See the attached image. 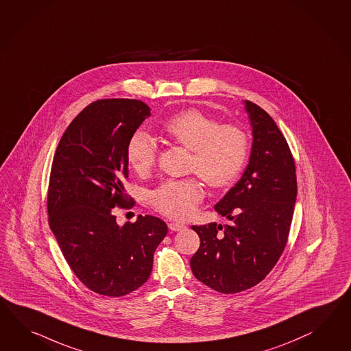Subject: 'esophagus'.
<instances>
[{"label": "esophagus", "mask_w": 351, "mask_h": 351, "mask_svg": "<svg viewBox=\"0 0 351 351\" xmlns=\"http://www.w3.org/2000/svg\"><path fill=\"white\" fill-rule=\"evenodd\" d=\"M169 228L173 232L182 231L185 228V226L181 223L172 222L169 224Z\"/></svg>", "instance_id": "obj_1"}]
</instances>
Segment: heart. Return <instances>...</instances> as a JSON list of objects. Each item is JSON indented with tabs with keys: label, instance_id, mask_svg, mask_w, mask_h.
<instances>
[{
	"label": "heart",
	"instance_id": "b5f03b06",
	"mask_svg": "<svg viewBox=\"0 0 351 351\" xmlns=\"http://www.w3.org/2000/svg\"><path fill=\"white\" fill-rule=\"evenodd\" d=\"M162 133L172 142L191 151L190 169L215 189L227 188L243 170L248 156L247 133L237 124L224 123L195 108L172 115ZM125 158L139 175L151 171L157 161V145L147 132L138 130L129 138ZM204 197L197 178L167 180L154 189L151 204L173 219H186Z\"/></svg>",
	"mask_w": 351,
	"mask_h": 351
}]
</instances>
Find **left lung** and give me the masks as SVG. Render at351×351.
Segmentation results:
<instances>
[{"mask_svg": "<svg viewBox=\"0 0 351 351\" xmlns=\"http://www.w3.org/2000/svg\"><path fill=\"white\" fill-rule=\"evenodd\" d=\"M245 108L252 127V148L239 182L214 209L231 224L193 226L200 247L190 260L199 282L233 294L264 280L282 251L297 199L291 148L273 118L256 104Z\"/></svg>", "mask_w": 351, "mask_h": 351, "instance_id": "obj_1", "label": "left lung"}]
</instances>
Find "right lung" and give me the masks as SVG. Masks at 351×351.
<instances>
[{
	"label": "right lung",
	"mask_w": 351,
	"mask_h": 351,
	"mask_svg": "<svg viewBox=\"0 0 351 351\" xmlns=\"http://www.w3.org/2000/svg\"><path fill=\"white\" fill-rule=\"evenodd\" d=\"M147 104L103 99L86 106L60 138L48 188L49 226L72 271L88 289L123 297L143 285L167 234L157 217L138 215L120 227L112 208H128L125 148L145 118Z\"/></svg>",
	"instance_id": "add662e5"
}]
</instances>
